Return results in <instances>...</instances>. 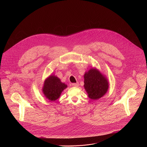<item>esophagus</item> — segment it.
Wrapping results in <instances>:
<instances>
[{"instance_id":"34e87169","label":"esophagus","mask_w":147,"mask_h":147,"mask_svg":"<svg viewBox=\"0 0 147 147\" xmlns=\"http://www.w3.org/2000/svg\"><path fill=\"white\" fill-rule=\"evenodd\" d=\"M72 86H74V87H78L79 86V83H73L72 84Z\"/></svg>"}]
</instances>
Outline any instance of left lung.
<instances>
[{
    "instance_id": "1",
    "label": "left lung",
    "mask_w": 147,
    "mask_h": 147,
    "mask_svg": "<svg viewBox=\"0 0 147 147\" xmlns=\"http://www.w3.org/2000/svg\"><path fill=\"white\" fill-rule=\"evenodd\" d=\"M85 90L91 100L102 98L109 88L108 79L96 68H91L84 75Z\"/></svg>"
}]
</instances>
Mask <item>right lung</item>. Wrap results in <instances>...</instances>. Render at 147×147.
<instances>
[{
  "mask_svg": "<svg viewBox=\"0 0 147 147\" xmlns=\"http://www.w3.org/2000/svg\"><path fill=\"white\" fill-rule=\"evenodd\" d=\"M67 88V85L52 74L45 79L42 90L45 98L50 101H55L60 97L62 92Z\"/></svg>",
  "mask_w": 147,
  "mask_h": 147,
  "instance_id": "obj_1",
  "label": "right lung"
}]
</instances>
